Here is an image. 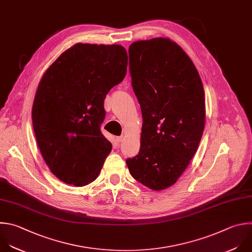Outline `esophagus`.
Instances as JSON below:
<instances>
[{
    "mask_svg": "<svg viewBox=\"0 0 252 252\" xmlns=\"http://www.w3.org/2000/svg\"><path fill=\"white\" fill-rule=\"evenodd\" d=\"M124 138H125V136H124V135H121V136L116 137V140H117L118 142H122V141L124 140Z\"/></svg>",
    "mask_w": 252,
    "mask_h": 252,
    "instance_id": "obj_1",
    "label": "esophagus"
}]
</instances>
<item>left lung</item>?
I'll return each instance as SVG.
<instances>
[{
    "mask_svg": "<svg viewBox=\"0 0 252 252\" xmlns=\"http://www.w3.org/2000/svg\"><path fill=\"white\" fill-rule=\"evenodd\" d=\"M129 69L143 124L131 176L153 191L174 185L198 150L206 122L203 83L191 58L166 37L129 45Z\"/></svg>",
    "mask_w": 252,
    "mask_h": 252,
    "instance_id": "1",
    "label": "left lung"
}]
</instances>
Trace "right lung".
Here are the masks:
<instances>
[{"label": "right lung", "mask_w": 252, "mask_h": 252, "mask_svg": "<svg viewBox=\"0 0 252 252\" xmlns=\"http://www.w3.org/2000/svg\"><path fill=\"white\" fill-rule=\"evenodd\" d=\"M126 68L124 46L79 42L42 75L32 111L33 130L46 165L62 182L80 187L99 176L112 150L100 130L104 100Z\"/></svg>", "instance_id": "1"}]
</instances>
